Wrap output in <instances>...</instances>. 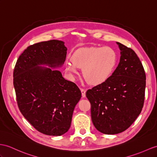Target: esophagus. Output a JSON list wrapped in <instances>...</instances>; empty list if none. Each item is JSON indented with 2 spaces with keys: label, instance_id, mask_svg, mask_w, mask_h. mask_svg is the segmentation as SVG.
Listing matches in <instances>:
<instances>
[{
  "label": "esophagus",
  "instance_id": "obj_1",
  "mask_svg": "<svg viewBox=\"0 0 157 157\" xmlns=\"http://www.w3.org/2000/svg\"><path fill=\"white\" fill-rule=\"evenodd\" d=\"M81 93H82V97H85L86 96V90L84 89H81Z\"/></svg>",
  "mask_w": 157,
  "mask_h": 157
}]
</instances>
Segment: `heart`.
Wrapping results in <instances>:
<instances>
[{"label": "heart", "instance_id": "obj_1", "mask_svg": "<svg viewBox=\"0 0 157 157\" xmlns=\"http://www.w3.org/2000/svg\"><path fill=\"white\" fill-rule=\"evenodd\" d=\"M72 62L66 64V71L71 75L78 73L83 68L82 74L91 85H98L105 81L113 72L117 61L116 52L112 48H82L72 56Z\"/></svg>", "mask_w": 157, "mask_h": 157}]
</instances>
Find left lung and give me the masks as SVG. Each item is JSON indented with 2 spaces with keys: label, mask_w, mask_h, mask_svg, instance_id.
Returning <instances> with one entry per match:
<instances>
[{
  "label": "left lung",
  "mask_w": 157,
  "mask_h": 157,
  "mask_svg": "<svg viewBox=\"0 0 157 157\" xmlns=\"http://www.w3.org/2000/svg\"><path fill=\"white\" fill-rule=\"evenodd\" d=\"M121 59L111 76L89 89L91 118L99 132L115 135L124 131L143 107L146 75L142 63L131 48L117 43Z\"/></svg>",
  "instance_id": "obj_1"
}]
</instances>
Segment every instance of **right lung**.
<instances>
[{
    "instance_id": "add662e5",
    "label": "right lung",
    "mask_w": 157,
    "mask_h": 157,
    "mask_svg": "<svg viewBox=\"0 0 157 157\" xmlns=\"http://www.w3.org/2000/svg\"><path fill=\"white\" fill-rule=\"evenodd\" d=\"M67 51L63 42L58 40L30 45L19 56L13 72L21 113L38 131L49 136H60L68 131L81 92L60 71L38 65L61 66Z\"/></svg>"
}]
</instances>
